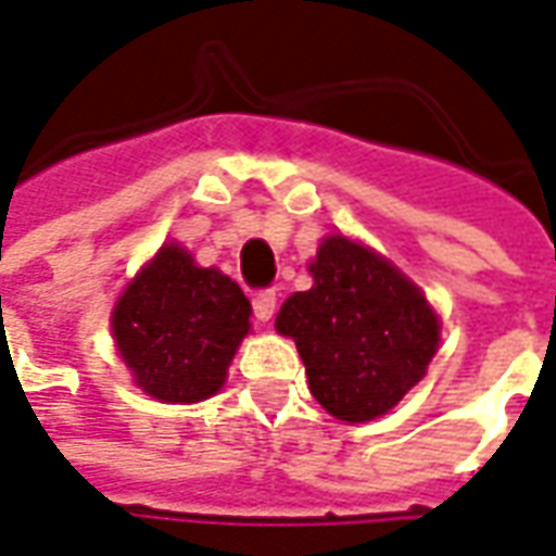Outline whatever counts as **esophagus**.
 <instances>
[{"label": "esophagus", "instance_id": "obj_1", "mask_svg": "<svg viewBox=\"0 0 556 556\" xmlns=\"http://www.w3.org/2000/svg\"><path fill=\"white\" fill-rule=\"evenodd\" d=\"M252 309L262 323H270L274 313H277V292H258L252 298Z\"/></svg>", "mask_w": 556, "mask_h": 556}]
</instances>
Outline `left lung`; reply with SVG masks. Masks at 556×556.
I'll return each instance as SVG.
<instances>
[{
    "label": "left lung",
    "instance_id": "obj_1",
    "mask_svg": "<svg viewBox=\"0 0 556 556\" xmlns=\"http://www.w3.org/2000/svg\"><path fill=\"white\" fill-rule=\"evenodd\" d=\"M309 274L313 289L279 307L277 331L294 341L309 392L331 417H383L435 356V309L395 264L341 233L323 240Z\"/></svg>",
    "mask_w": 556,
    "mask_h": 556
}]
</instances>
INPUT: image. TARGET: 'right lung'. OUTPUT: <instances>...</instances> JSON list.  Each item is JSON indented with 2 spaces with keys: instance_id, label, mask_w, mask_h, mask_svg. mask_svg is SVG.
Returning <instances> with one entry per match:
<instances>
[{
  "instance_id": "add662e5",
  "label": "right lung",
  "mask_w": 556,
  "mask_h": 556,
  "mask_svg": "<svg viewBox=\"0 0 556 556\" xmlns=\"http://www.w3.org/2000/svg\"><path fill=\"white\" fill-rule=\"evenodd\" d=\"M249 316L252 304L233 279L167 243L118 298L112 334L136 387L157 402L191 405L222 389Z\"/></svg>"
}]
</instances>
